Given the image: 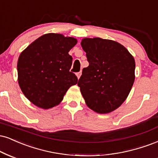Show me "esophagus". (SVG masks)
<instances>
[{"label":"esophagus","mask_w":158,"mask_h":158,"mask_svg":"<svg viewBox=\"0 0 158 158\" xmlns=\"http://www.w3.org/2000/svg\"><path fill=\"white\" fill-rule=\"evenodd\" d=\"M81 75V71H79V72H78V73H77V76L78 79H79V78H80Z\"/></svg>","instance_id":"obj_1"}]
</instances>
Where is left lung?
<instances>
[{
  "mask_svg": "<svg viewBox=\"0 0 158 158\" xmlns=\"http://www.w3.org/2000/svg\"><path fill=\"white\" fill-rule=\"evenodd\" d=\"M81 45L89 66L83 68L78 86L87 107L98 113H110L122 104L133 85V56L110 40L85 38Z\"/></svg>",
  "mask_w": 158,
  "mask_h": 158,
  "instance_id": "8db88e82",
  "label": "left lung"
}]
</instances>
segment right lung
Returning a JSON list of instances; mask_svg holds the SVG:
<instances>
[{
	"instance_id": "add662e5",
	"label": "right lung",
	"mask_w": 158,
	"mask_h": 158,
	"mask_svg": "<svg viewBox=\"0 0 158 158\" xmlns=\"http://www.w3.org/2000/svg\"><path fill=\"white\" fill-rule=\"evenodd\" d=\"M75 38L46 34L28 45L18 62V83L31 103L49 109L62 102L68 89L78 81L70 71L73 58L68 52Z\"/></svg>"
}]
</instances>
